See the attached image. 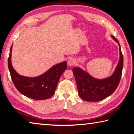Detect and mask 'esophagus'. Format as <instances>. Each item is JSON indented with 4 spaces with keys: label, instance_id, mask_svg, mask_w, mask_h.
Wrapping results in <instances>:
<instances>
[{
    "label": "esophagus",
    "instance_id": "esophagus-1",
    "mask_svg": "<svg viewBox=\"0 0 134 134\" xmlns=\"http://www.w3.org/2000/svg\"><path fill=\"white\" fill-rule=\"evenodd\" d=\"M67 64H68V65L69 66H72L74 65H75V60L74 59L69 58V59L67 60Z\"/></svg>",
    "mask_w": 134,
    "mask_h": 134
}]
</instances>
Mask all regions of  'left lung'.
Returning <instances> with one entry per match:
<instances>
[{
    "mask_svg": "<svg viewBox=\"0 0 134 134\" xmlns=\"http://www.w3.org/2000/svg\"><path fill=\"white\" fill-rule=\"evenodd\" d=\"M120 47V58L114 74L104 79H96L78 67L72 71L77 84L78 94L87 102H98L112 94L117 89L121 77L123 68V55L118 40L112 36Z\"/></svg>",
    "mask_w": 134,
    "mask_h": 134,
    "instance_id": "left-lung-1",
    "label": "left lung"
}]
</instances>
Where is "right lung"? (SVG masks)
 <instances>
[{"label": "right lung", "mask_w": 134, "mask_h": 134, "mask_svg": "<svg viewBox=\"0 0 134 134\" xmlns=\"http://www.w3.org/2000/svg\"><path fill=\"white\" fill-rule=\"evenodd\" d=\"M10 50L8 67L13 83L19 92L25 96L37 100H45L54 94L60 76L67 68L66 62L52 66L44 74L36 77L20 76L15 71L11 63Z\"/></svg>", "instance_id": "1"}]
</instances>
